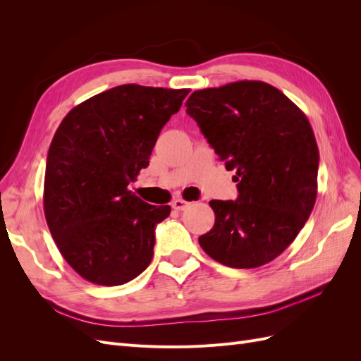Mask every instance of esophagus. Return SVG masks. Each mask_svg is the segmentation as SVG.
Returning <instances> with one entry per match:
<instances>
[{"label": "esophagus", "mask_w": 361, "mask_h": 361, "mask_svg": "<svg viewBox=\"0 0 361 361\" xmlns=\"http://www.w3.org/2000/svg\"><path fill=\"white\" fill-rule=\"evenodd\" d=\"M188 204H190V203H188L187 200H183V199H176V200H173L171 207H173V209H176V211H183V209H187Z\"/></svg>", "instance_id": "esophagus-1"}]
</instances>
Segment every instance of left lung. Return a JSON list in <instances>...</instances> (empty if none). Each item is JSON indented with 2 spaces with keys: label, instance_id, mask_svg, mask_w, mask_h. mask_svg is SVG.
<instances>
[{
  "label": "left lung",
  "instance_id": "8db88e82",
  "mask_svg": "<svg viewBox=\"0 0 361 361\" xmlns=\"http://www.w3.org/2000/svg\"><path fill=\"white\" fill-rule=\"evenodd\" d=\"M185 105L238 182L235 202H209L215 223L200 247L231 268L268 264L297 238L316 202L319 150L307 117L264 81L197 90Z\"/></svg>",
  "mask_w": 361,
  "mask_h": 361
}]
</instances>
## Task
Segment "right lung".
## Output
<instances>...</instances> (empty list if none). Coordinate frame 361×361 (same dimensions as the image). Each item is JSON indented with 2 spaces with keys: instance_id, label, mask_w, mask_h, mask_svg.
<instances>
[{
  "instance_id": "right-lung-1",
  "label": "right lung",
  "mask_w": 361,
  "mask_h": 361,
  "mask_svg": "<svg viewBox=\"0 0 361 361\" xmlns=\"http://www.w3.org/2000/svg\"><path fill=\"white\" fill-rule=\"evenodd\" d=\"M188 89L123 84L81 102L51 141L43 211L61 256L87 281L118 286L143 272L170 206L129 191Z\"/></svg>"
}]
</instances>
